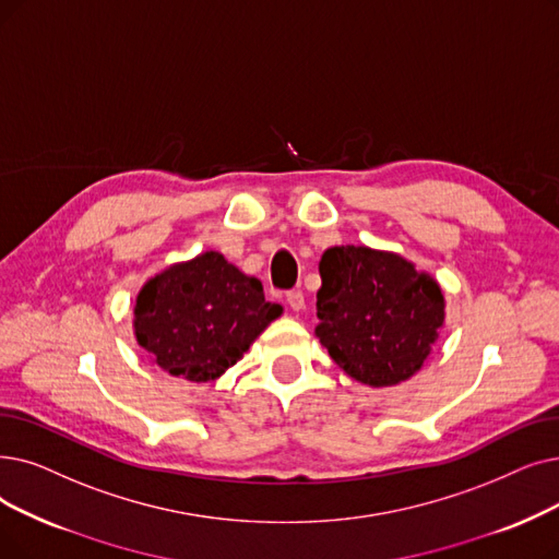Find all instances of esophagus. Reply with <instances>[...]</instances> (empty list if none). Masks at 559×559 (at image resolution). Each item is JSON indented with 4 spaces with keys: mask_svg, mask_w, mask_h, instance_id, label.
<instances>
[{
    "mask_svg": "<svg viewBox=\"0 0 559 559\" xmlns=\"http://www.w3.org/2000/svg\"><path fill=\"white\" fill-rule=\"evenodd\" d=\"M287 306L293 308L295 312H301L306 308V299H304L299 289H297V293H287Z\"/></svg>",
    "mask_w": 559,
    "mask_h": 559,
    "instance_id": "1",
    "label": "esophagus"
}]
</instances>
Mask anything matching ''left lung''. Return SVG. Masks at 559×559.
Returning <instances> with one entry per match:
<instances>
[{"label": "left lung", "instance_id": "left-lung-1", "mask_svg": "<svg viewBox=\"0 0 559 559\" xmlns=\"http://www.w3.org/2000/svg\"><path fill=\"white\" fill-rule=\"evenodd\" d=\"M314 335L352 379L385 388L414 377L445 324L439 281L400 253L331 247L320 260Z\"/></svg>", "mask_w": 559, "mask_h": 559}]
</instances>
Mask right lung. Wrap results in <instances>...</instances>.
<instances>
[{"instance_id": "add662e5", "label": "right lung", "mask_w": 559, "mask_h": 559, "mask_svg": "<svg viewBox=\"0 0 559 559\" xmlns=\"http://www.w3.org/2000/svg\"><path fill=\"white\" fill-rule=\"evenodd\" d=\"M281 312L278 304L264 301L258 278L205 251L143 283L132 326L157 368L205 383L233 368Z\"/></svg>"}]
</instances>
